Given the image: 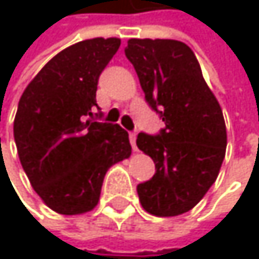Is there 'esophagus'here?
<instances>
[{
    "mask_svg": "<svg viewBox=\"0 0 259 259\" xmlns=\"http://www.w3.org/2000/svg\"><path fill=\"white\" fill-rule=\"evenodd\" d=\"M128 140H131V144L134 147V151H137V132H131V134H128Z\"/></svg>",
    "mask_w": 259,
    "mask_h": 259,
    "instance_id": "34e87169",
    "label": "esophagus"
}]
</instances>
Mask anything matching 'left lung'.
Returning a JSON list of instances; mask_svg holds the SVG:
<instances>
[{
	"instance_id": "1",
	"label": "left lung",
	"mask_w": 259,
	"mask_h": 259,
	"mask_svg": "<svg viewBox=\"0 0 259 259\" xmlns=\"http://www.w3.org/2000/svg\"><path fill=\"white\" fill-rule=\"evenodd\" d=\"M124 53L146 102L164 121L158 135L137 137L138 149L155 163L154 177L137 186L140 202L154 216L183 214L218 179L227 147L222 108L188 45L131 38Z\"/></svg>"
}]
</instances>
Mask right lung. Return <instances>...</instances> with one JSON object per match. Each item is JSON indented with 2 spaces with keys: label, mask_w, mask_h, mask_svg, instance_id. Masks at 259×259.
<instances>
[{
  "label": "right lung",
  "mask_w": 259,
  "mask_h": 259,
  "mask_svg": "<svg viewBox=\"0 0 259 259\" xmlns=\"http://www.w3.org/2000/svg\"><path fill=\"white\" fill-rule=\"evenodd\" d=\"M119 38H92L68 46L26 87L14 121L24 172L53 211L73 216L99 202L105 172L128 158V134L93 113L98 80L116 54Z\"/></svg>",
  "instance_id": "add662e5"
}]
</instances>
